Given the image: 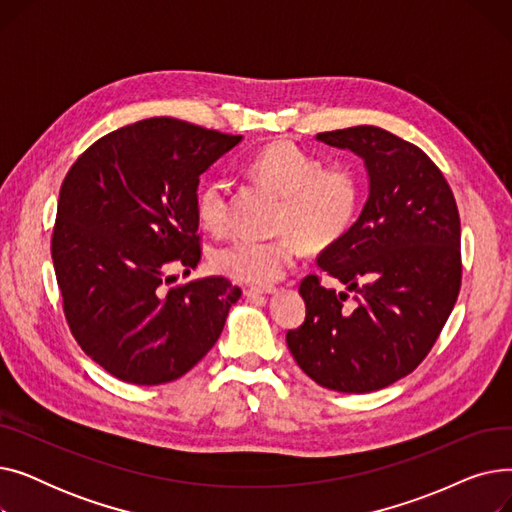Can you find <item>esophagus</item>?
I'll return each mask as SVG.
<instances>
[{"instance_id": "obj_1", "label": "esophagus", "mask_w": 512, "mask_h": 512, "mask_svg": "<svg viewBox=\"0 0 512 512\" xmlns=\"http://www.w3.org/2000/svg\"><path fill=\"white\" fill-rule=\"evenodd\" d=\"M245 292L249 299H257V297H263V294H276L278 288L276 286H251Z\"/></svg>"}]
</instances>
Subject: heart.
Returning a JSON list of instances; mask_svg holds the SVG:
<instances>
[{
	"mask_svg": "<svg viewBox=\"0 0 512 512\" xmlns=\"http://www.w3.org/2000/svg\"><path fill=\"white\" fill-rule=\"evenodd\" d=\"M245 172L282 197L276 238L238 236L211 253L218 272L249 284L282 280L303 247L326 249L338 242L359 209L357 178L344 168H324V161L290 141H276L251 155ZM203 228L220 234L230 224L228 186L207 182L197 195Z\"/></svg>",
	"mask_w": 512,
	"mask_h": 512,
	"instance_id": "heart-1",
	"label": "heart"
}]
</instances>
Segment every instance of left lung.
<instances>
[{
    "label": "left lung",
    "instance_id": "left-lung-1",
    "mask_svg": "<svg viewBox=\"0 0 512 512\" xmlns=\"http://www.w3.org/2000/svg\"><path fill=\"white\" fill-rule=\"evenodd\" d=\"M365 161L359 220L317 257L348 292L301 282L303 326L286 334L294 361L319 386L365 394L409 375L432 351L461 290V220L438 166L378 126L319 132Z\"/></svg>",
    "mask_w": 512,
    "mask_h": 512
}]
</instances>
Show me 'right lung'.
Segmentation results:
<instances>
[{
	"label": "right lung",
	"mask_w": 512,
	"mask_h": 512,
	"mask_svg": "<svg viewBox=\"0 0 512 512\" xmlns=\"http://www.w3.org/2000/svg\"><path fill=\"white\" fill-rule=\"evenodd\" d=\"M240 141L149 118L105 134L66 174L51 236L64 315L114 378L178 380L218 342L240 288L222 276L170 282L201 259L199 176Z\"/></svg>",
	"instance_id": "obj_1"
}]
</instances>
